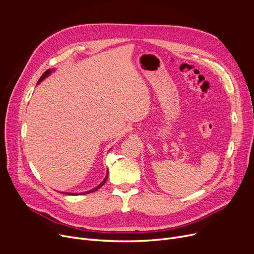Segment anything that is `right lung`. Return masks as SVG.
Wrapping results in <instances>:
<instances>
[{"instance_id":"add662e5","label":"right lung","mask_w":254,"mask_h":254,"mask_svg":"<svg viewBox=\"0 0 254 254\" xmlns=\"http://www.w3.org/2000/svg\"><path fill=\"white\" fill-rule=\"evenodd\" d=\"M50 69L49 70H47V71H45L44 72V74L41 76V77H40V79H39V81H38V83H40V82H41L42 81V80L45 78V77H47L49 74H50ZM107 178H108V174H107V176H106V178L104 179V181L99 185V186H97V188L96 189H93V190H89V191H87V192H83V193H80V194H85V193H90V192H93V191H96V190H98L100 188H102V186L105 184V182H106V180H107ZM70 194V193H69ZM73 194V193H72Z\"/></svg>"}]
</instances>
